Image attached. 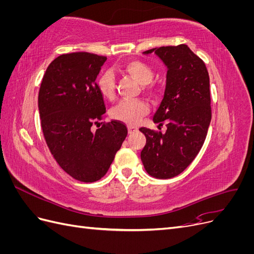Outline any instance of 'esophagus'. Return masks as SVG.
<instances>
[{"label":"esophagus","instance_id":"1","mask_svg":"<svg viewBox=\"0 0 254 254\" xmlns=\"http://www.w3.org/2000/svg\"><path fill=\"white\" fill-rule=\"evenodd\" d=\"M135 131H137V128L136 127H134V126H128V132L129 133H133Z\"/></svg>","mask_w":254,"mask_h":254}]
</instances>
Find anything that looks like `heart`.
Listing matches in <instances>:
<instances>
[{
	"label": "heart",
	"instance_id": "heart-1",
	"mask_svg": "<svg viewBox=\"0 0 254 254\" xmlns=\"http://www.w3.org/2000/svg\"><path fill=\"white\" fill-rule=\"evenodd\" d=\"M123 71L131 76L140 84H143L144 89L155 91V88L150 84L153 76H155V72L149 64L140 60H131L123 65ZM97 88L105 98L112 99L114 97L115 78L110 70H104L99 74L97 78ZM148 111L149 106L147 103L139 101V99H124L113 107L110 114L114 120L126 123L129 125H134L142 119V117L147 114Z\"/></svg>",
	"mask_w": 254,
	"mask_h": 254
}]
</instances>
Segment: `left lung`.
Masks as SVG:
<instances>
[{
  "label": "left lung",
  "mask_w": 254,
  "mask_h": 254,
  "mask_svg": "<svg viewBox=\"0 0 254 254\" xmlns=\"http://www.w3.org/2000/svg\"><path fill=\"white\" fill-rule=\"evenodd\" d=\"M155 53L167 67L164 96L152 121L165 133L142 127L146 145L141 160L146 172L157 179L178 176L193 162L204 143L211 123L210 77L203 61L186 44L161 47Z\"/></svg>",
  "instance_id": "8db88e82"
}]
</instances>
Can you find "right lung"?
Listing matches in <instances>:
<instances>
[{
  "instance_id": "obj_1",
  "label": "right lung",
  "mask_w": 254,
  "mask_h": 254,
  "mask_svg": "<svg viewBox=\"0 0 254 254\" xmlns=\"http://www.w3.org/2000/svg\"><path fill=\"white\" fill-rule=\"evenodd\" d=\"M106 60L86 52L60 55L45 71L38 96L42 131L53 157L81 182L103 178L128 133L119 121L91 130L106 112L95 82Z\"/></svg>"
}]
</instances>
